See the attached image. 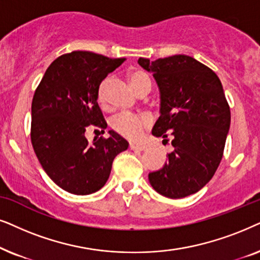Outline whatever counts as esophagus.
Instances as JSON below:
<instances>
[{
	"label": "esophagus",
	"instance_id": "1",
	"mask_svg": "<svg viewBox=\"0 0 260 260\" xmlns=\"http://www.w3.org/2000/svg\"><path fill=\"white\" fill-rule=\"evenodd\" d=\"M129 148L132 151H144L146 150V146L141 144H129Z\"/></svg>",
	"mask_w": 260,
	"mask_h": 260
}]
</instances>
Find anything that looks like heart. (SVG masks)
<instances>
[{"label":"heart","mask_w":260,"mask_h":260,"mask_svg":"<svg viewBox=\"0 0 260 260\" xmlns=\"http://www.w3.org/2000/svg\"><path fill=\"white\" fill-rule=\"evenodd\" d=\"M128 79L133 89L136 90L138 95L143 94L145 91H150L151 89V79L146 72L140 70V69H132L128 72ZM106 88L107 79L100 84L99 88V102L101 105L106 103ZM112 128L116 133L126 137L128 139H138L143 133L144 127L147 124V119L140 116L132 115V114L121 113L116 115L112 120Z\"/></svg>","instance_id":"heart-1"}]
</instances>
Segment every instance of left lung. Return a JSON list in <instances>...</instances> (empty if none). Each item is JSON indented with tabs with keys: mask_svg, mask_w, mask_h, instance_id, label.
<instances>
[{
	"mask_svg": "<svg viewBox=\"0 0 260 260\" xmlns=\"http://www.w3.org/2000/svg\"><path fill=\"white\" fill-rule=\"evenodd\" d=\"M138 63L153 74L160 94L152 134L164 140L170 134L175 148L148 181L169 199L192 195L212 179L223 154L231 110L222 84L215 72L185 54Z\"/></svg>",
	"mask_w": 260,
	"mask_h": 260,
	"instance_id": "1",
	"label": "left lung"
}]
</instances>
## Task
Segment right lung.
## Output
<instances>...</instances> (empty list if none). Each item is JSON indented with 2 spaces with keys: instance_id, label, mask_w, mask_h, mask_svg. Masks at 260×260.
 Masks as SVG:
<instances>
[{
  "instance_id": "1",
  "label": "right lung",
  "mask_w": 260,
  "mask_h": 260,
  "mask_svg": "<svg viewBox=\"0 0 260 260\" xmlns=\"http://www.w3.org/2000/svg\"><path fill=\"white\" fill-rule=\"evenodd\" d=\"M124 58L89 51L58 57L47 68L32 101L30 140L48 177L75 195L96 192L108 181L114 158L126 151V139L109 131L108 138H85L89 126L107 122L100 108L99 88Z\"/></svg>"
}]
</instances>
